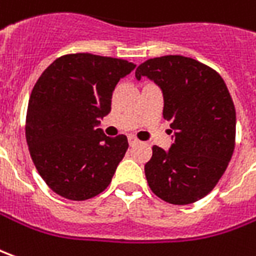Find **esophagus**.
<instances>
[{
  "label": "esophagus",
  "instance_id": "obj_1",
  "mask_svg": "<svg viewBox=\"0 0 256 256\" xmlns=\"http://www.w3.org/2000/svg\"><path fill=\"white\" fill-rule=\"evenodd\" d=\"M128 144H130V146H134V144H137V142H138V140H137V138H136L134 136H132V134L128 136Z\"/></svg>",
  "mask_w": 256,
  "mask_h": 256
}]
</instances>
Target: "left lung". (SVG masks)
<instances>
[{"label":"left lung","instance_id":"1","mask_svg":"<svg viewBox=\"0 0 256 256\" xmlns=\"http://www.w3.org/2000/svg\"><path fill=\"white\" fill-rule=\"evenodd\" d=\"M150 78L164 96V119L174 130L169 150L152 146L144 166L150 188L174 205L209 194L234 151L236 110L223 78L209 66L182 55L146 60L136 78Z\"/></svg>","mask_w":256,"mask_h":256}]
</instances>
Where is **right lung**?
Here are the masks:
<instances>
[{"label":"right lung","mask_w":256,"mask_h":256,"mask_svg":"<svg viewBox=\"0 0 256 256\" xmlns=\"http://www.w3.org/2000/svg\"><path fill=\"white\" fill-rule=\"evenodd\" d=\"M136 65L92 54H70L42 72L30 94L26 141L37 172L58 196L84 201L102 192L128 151L126 136L106 137L119 80Z\"/></svg>","instance_id":"right-lung-1"}]
</instances>
